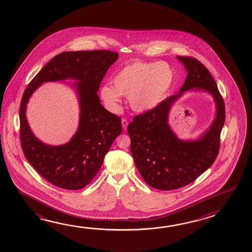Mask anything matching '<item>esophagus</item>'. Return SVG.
Masks as SVG:
<instances>
[{"label":"esophagus","mask_w":252,"mask_h":252,"mask_svg":"<svg viewBox=\"0 0 252 252\" xmlns=\"http://www.w3.org/2000/svg\"><path fill=\"white\" fill-rule=\"evenodd\" d=\"M121 123H122V127H123V130L126 131L128 126L127 120H126V119H123V120H121Z\"/></svg>","instance_id":"esophagus-1"}]
</instances>
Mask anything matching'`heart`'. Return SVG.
I'll return each mask as SVG.
<instances>
[{
    "instance_id": "1",
    "label": "heart",
    "mask_w": 252,
    "mask_h": 252,
    "mask_svg": "<svg viewBox=\"0 0 252 252\" xmlns=\"http://www.w3.org/2000/svg\"><path fill=\"white\" fill-rule=\"evenodd\" d=\"M175 74L168 62H132L117 71L112 83L100 89V96L112 112L119 109L121 96H128L133 111L149 112L165 99L173 86Z\"/></svg>"
}]
</instances>
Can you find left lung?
Returning <instances> with one entry per match:
<instances>
[{"instance_id":"left-lung-1","label":"left lung","mask_w":252,"mask_h":252,"mask_svg":"<svg viewBox=\"0 0 252 252\" xmlns=\"http://www.w3.org/2000/svg\"><path fill=\"white\" fill-rule=\"evenodd\" d=\"M177 58L187 70L179 93L166 98L154 110L135 116L127 126L131 153L140 176L149 186L161 190L189 185L214 163L225 122V103L208 69L195 58ZM192 88L212 95L217 106L216 118L197 140H180L169 126V111L183 92Z\"/></svg>"}]
</instances>
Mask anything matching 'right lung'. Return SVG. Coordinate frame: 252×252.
Returning <instances> with one entry per match:
<instances>
[{"instance_id":"right-lung-1","label":"right lung","mask_w":252,"mask_h":252,"mask_svg":"<svg viewBox=\"0 0 252 252\" xmlns=\"http://www.w3.org/2000/svg\"><path fill=\"white\" fill-rule=\"evenodd\" d=\"M119 58L109 50L64 52L43 66L25 89L20 104L21 146L26 159L52 185L66 190L83 189L91 183L122 131L121 119L104 109L97 91L109 67ZM70 78L79 95L78 131L65 145L51 146L38 140L26 120L29 97L42 83Z\"/></svg>"}]
</instances>
